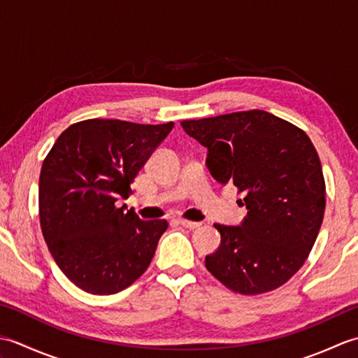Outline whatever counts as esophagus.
Listing matches in <instances>:
<instances>
[{
	"label": "esophagus",
	"instance_id": "esophagus-1",
	"mask_svg": "<svg viewBox=\"0 0 358 358\" xmlns=\"http://www.w3.org/2000/svg\"><path fill=\"white\" fill-rule=\"evenodd\" d=\"M178 223L183 227H187V229H196V227L200 226V223L191 222V220H185V218H178Z\"/></svg>",
	"mask_w": 358,
	"mask_h": 358
}]
</instances>
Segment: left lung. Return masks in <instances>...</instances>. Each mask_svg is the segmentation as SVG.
I'll list each match as a JSON object with an SVG mask.
<instances>
[{
  "mask_svg": "<svg viewBox=\"0 0 358 358\" xmlns=\"http://www.w3.org/2000/svg\"><path fill=\"white\" fill-rule=\"evenodd\" d=\"M181 126L208 149L212 177L245 194L241 224H214L222 243L204 260L208 271L245 295L285 285L306 262L324 215V178L313 141L300 127L258 109Z\"/></svg>",
  "mask_w": 358,
  "mask_h": 358,
  "instance_id": "left-lung-1",
  "label": "left lung"
}]
</instances>
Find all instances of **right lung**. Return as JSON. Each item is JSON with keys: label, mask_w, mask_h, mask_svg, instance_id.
Returning <instances> with one entry per match:
<instances>
[{"label": "right lung", "mask_w": 358, "mask_h": 358, "mask_svg": "<svg viewBox=\"0 0 358 358\" xmlns=\"http://www.w3.org/2000/svg\"><path fill=\"white\" fill-rule=\"evenodd\" d=\"M173 123L85 120L58 136L40 173V223L58 268L95 295L123 291L143 275L167 229L117 208Z\"/></svg>", "instance_id": "obj_1"}]
</instances>
